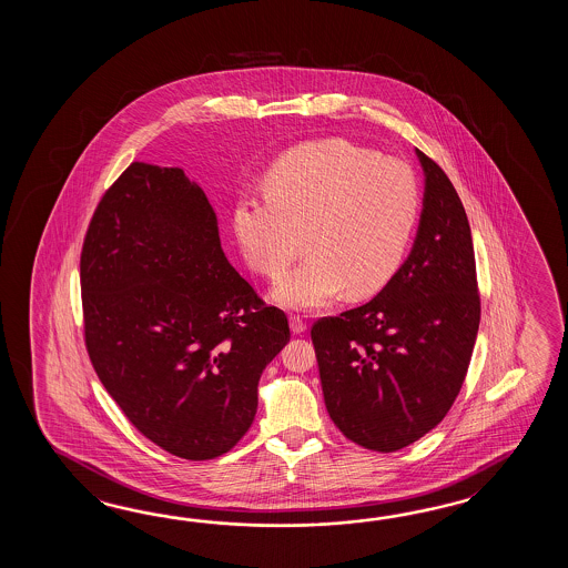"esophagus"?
Returning a JSON list of instances; mask_svg holds the SVG:
<instances>
[{"label":"esophagus","instance_id":"34e87169","mask_svg":"<svg viewBox=\"0 0 568 568\" xmlns=\"http://www.w3.org/2000/svg\"><path fill=\"white\" fill-rule=\"evenodd\" d=\"M290 328H292L294 335H301V333L306 331V321H304L302 316H298V314H292V316H290Z\"/></svg>","mask_w":568,"mask_h":568}]
</instances>
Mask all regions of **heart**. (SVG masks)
Wrapping results in <instances>:
<instances>
[{
	"instance_id": "b5f03b06",
	"label": "heart",
	"mask_w": 568,
	"mask_h": 568,
	"mask_svg": "<svg viewBox=\"0 0 568 568\" xmlns=\"http://www.w3.org/2000/svg\"><path fill=\"white\" fill-rule=\"evenodd\" d=\"M420 213L416 174L349 140L301 145L267 174V196L237 201L233 231L245 262L284 276L306 242L308 260L280 280L272 298L321 308L343 290L353 298L386 286L408 252Z\"/></svg>"
}]
</instances>
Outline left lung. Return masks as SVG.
<instances>
[{
  "label": "left lung",
  "mask_w": 568,
  "mask_h": 568,
  "mask_svg": "<svg viewBox=\"0 0 568 568\" xmlns=\"http://www.w3.org/2000/svg\"><path fill=\"white\" fill-rule=\"evenodd\" d=\"M416 156L424 201L410 255L367 304L311 328L331 420L377 453L408 447L447 416L481 318L465 206L445 170Z\"/></svg>",
  "instance_id": "8db88e82"
}]
</instances>
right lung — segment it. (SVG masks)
I'll list each match as a JSON object with an SVG mask.
<instances>
[{"mask_svg":"<svg viewBox=\"0 0 568 568\" xmlns=\"http://www.w3.org/2000/svg\"><path fill=\"white\" fill-rule=\"evenodd\" d=\"M85 345L109 396L154 445L221 457L254 423L288 318L231 266L217 215L182 169L132 162L81 252Z\"/></svg>","mask_w":568,"mask_h":568,"instance_id":"add662e5","label":"right lung"}]
</instances>
